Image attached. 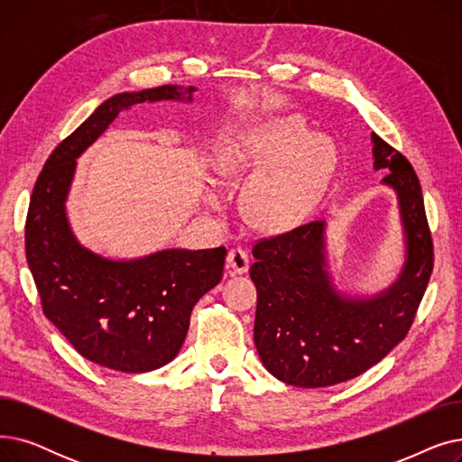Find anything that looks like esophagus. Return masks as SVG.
Wrapping results in <instances>:
<instances>
[{
    "label": "esophagus",
    "mask_w": 462,
    "mask_h": 462,
    "mask_svg": "<svg viewBox=\"0 0 462 462\" xmlns=\"http://www.w3.org/2000/svg\"><path fill=\"white\" fill-rule=\"evenodd\" d=\"M249 265H251V260H249V254L245 249H230L228 251V256H226V270L230 275H244L249 272Z\"/></svg>",
    "instance_id": "34e87169"
}]
</instances>
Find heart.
Instances as JSON below:
<instances>
[{
	"label": "heart",
	"instance_id": "b5f03b06",
	"mask_svg": "<svg viewBox=\"0 0 462 462\" xmlns=\"http://www.w3.org/2000/svg\"><path fill=\"white\" fill-rule=\"evenodd\" d=\"M338 153L326 134H310L301 117L260 124L226 143V174L254 176L249 215L268 228L294 226L317 209L329 190ZM209 200L217 202L211 192Z\"/></svg>",
	"mask_w": 462,
	"mask_h": 462
}]
</instances>
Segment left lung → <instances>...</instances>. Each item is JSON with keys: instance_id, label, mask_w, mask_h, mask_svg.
Masks as SVG:
<instances>
[{"instance_id": "8db88e82", "label": "left lung", "mask_w": 462, "mask_h": 462, "mask_svg": "<svg viewBox=\"0 0 462 462\" xmlns=\"http://www.w3.org/2000/svg\"><path fill=\"white\" fill-rule=\"evenodd\" d=\"M374 170L397 194L404 263L395 282L367 298L335 288L326 254V221H312L254 245V345L275 378L328 387L365 373L406 337L432 272V239L420 180L408 159L371 134Z\"/></svg>"}]
</instances>
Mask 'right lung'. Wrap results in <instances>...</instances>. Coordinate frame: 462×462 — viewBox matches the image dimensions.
<instances>
[{
    "instance_id": "right-lung-1",
    "label": "right lung",
    "mask_w": 462,
    "mask_h": 462,
    "mask_svg": "<svg viewBox=\"0 0 462 462\" xmlns=\"http://www.w3.org/2000/svg\"><path fill=\"white\" fill-rule=\"evenodd\" d=\"M194 86L117 93L67 136L44 162L26 221V258L44 317L97 365L148 373L172 361L189 331L192 307L223 279L226 249H164L112 260L84 247L65 202L77 159L119 112L140 103H190Z\"/></svg>"
}]
</instances>
